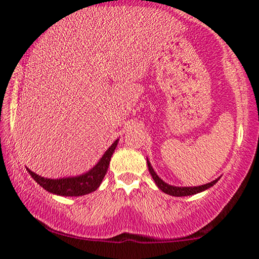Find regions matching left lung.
<instances>
[{"instance_id":"obj_1","label":"left lung","mask_w":259,"mask_h":259,"mask_svg":"<svg viewBox=\"0 0 259 259\" xmlns=\"http://www.w3.org/2000/svg\"><path fill=\"white\" fill-rule=\"evenodd\" d=\"M147 165H148V171H150L152 178L157 184V186L160 189L162 192L169 194V196H175V197H185V196H192V194H196V193H199L201 191H205L207 190L208 187L213 186L215 183L218 182V179L213 180V182L208 183V184H205V185H201V186H194V187H177V186H171L168 185V184H166L165 182H162V180L159 178L157 176V173L154 172V169L152 168V166L150 164V161L147 160Z\"/></svg>"}]
</instances>
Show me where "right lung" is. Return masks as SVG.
<instances>
[{
  "label": "right lung",
  "instance_id": "add662e5",
  "mask_svg": "<svg viewBox=\"0 0 259 259\" xmlns=\"http://www.w3.org/2000/svg\"><path fill=\"white\" fill-rule=\"evenodd\" d=\"M118 140H115L114 143L112 144V146L105 152V154L102 155L100 161H99L91 171H88L82 176L73 177V178L48 179L44 178V177L38 175H35V173L31 172L29 168L27 169L31 176V178H33L41 187L47 190L48 192L66 197L83 196V194L93 192V191H95L99 186H100L102 179H104L106 172H107L113 152H114L116 145H118Z\"/></svg>",
  "mask_w": 259,
  "mask_h": 259
}]
</instances>
